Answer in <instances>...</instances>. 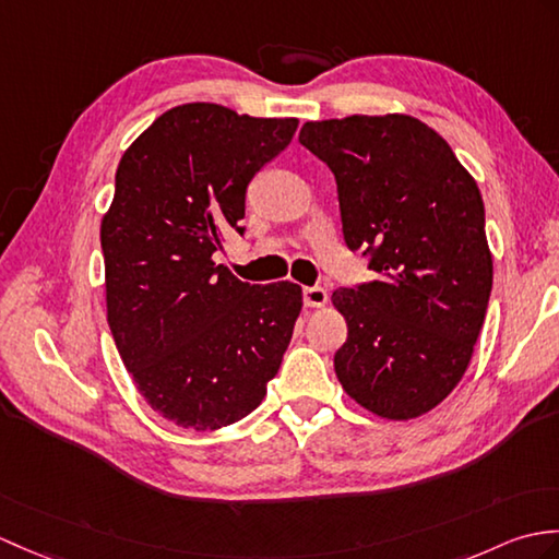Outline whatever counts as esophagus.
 Instances as JSON below:
<instances>
[{"instance_id": "obj_1", "label": "esophagus", "mask_w": 559, "mask_h": 559, "mask_svg": "<svg viewBox=\"0 0 559 559\" xmlns=\"http://www.w3.org/2000/svg\"><path fill=\"white\" fill-rule=\"evenodd\" d=\"M302 300L307 307H323L329 302V293L321 285H309V288L302 290Z\"/></svg>"}]
</instances>
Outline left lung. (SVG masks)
<instances>
[{
	"instance_id": "1",
	"label": "left lung",
	"mask_w": 559,
	"mask_h": 559,
	"mask_svg": "<svg viewBox=\"0 0 559 559\" xmlns=\"http://www.w3.org/2000/svg\"><path fill=\"white\" fill-rule=\"evenodd\" d=\"M300 142L338 186L343 238L376 281L338 288L345 393L385 419H414L460 383L492 288L476 180L433 128L402 114L309 121Z\"/></svg>"
}]
</instances>
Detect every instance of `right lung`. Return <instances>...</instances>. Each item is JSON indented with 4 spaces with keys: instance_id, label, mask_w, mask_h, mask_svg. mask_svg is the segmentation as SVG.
I'll use <instances>...</instances> for the list:
<instances>
[{
    "instance_id": "right-lung-1",
    "label": "right lung",
    "mask_w": 559,
    "mask_h": 559,
    "mask_svg": "<svg viewBox=\"0 0 559 559\" xmlns=\"http://www.w3.org/2000/svg\"><path fill=\"white\" fill-rule=\"evenodd\" d=\"M297 119L221 104L162 114L116 168L102 218L107 321L138 391L194 431L240 421L266 395L302 309L290 281L250 285L212 254L245 233V194Z\"/></svg>"
}]
</instances>
